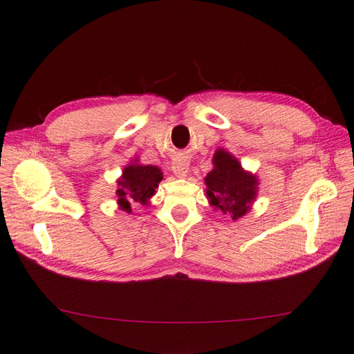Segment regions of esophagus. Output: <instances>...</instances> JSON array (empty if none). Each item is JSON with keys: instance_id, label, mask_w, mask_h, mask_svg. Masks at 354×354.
Returning a JSON list of instances; mask_svg holds the SVG:
<instances>
[{"instance_id": "esophagus-1", "label": "esophagus", "mask_w": 354, "mask_h": 354, "mask_svg": "<svg viewBox=\"0 0 354 354\" xmlns=\"http://www.w3.org/2000/svg\"><path fill=\"white\" fill-rule=\"evenodd\" d=\"M188 161L185 158H178L171 162V171H174L176 178H185L188 175Z\"/></svg>"}]
</instances>
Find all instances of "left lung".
<instances>
[{
    "mask_svg": "<svg viewBox=\"0 0 354 354\" xmlns=\"http://www.w3.org/2000/svg\"><path fill=\"white\" fill-rule=\"evenodd\" d=\"M214 169L206 175V194L209 203L223 214L238 220L245 215L256 201L259 179L242 169L230 152L216 149L212 158Z\"/></svg>",
    "mask_w": 354,
    "mask_h": 354,
    "instance_id": "1",
    "label": "left lung"
}]
</instances>
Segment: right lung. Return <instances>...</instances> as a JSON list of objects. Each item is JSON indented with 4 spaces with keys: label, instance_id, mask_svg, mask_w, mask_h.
Instances as JSON below:
<instances>
[{
    "label": "right lung",
    "instance_id": "1",
    "mask_svg": "<svg viewBox=\"0 0 354 354\" xmlns=\"http://www.w3.org/2000/svg\"><path fill=\"white\" fill-rule=\"evenodd\" d=\"M161 179L162 174L158 167L143 166L134 160L131 165L124 167L122 176L118 179V205L125 212H131L133 202L148 205Z\"/></svg>",
    "mask_w": 354,
    "mask_h": 354
}]
</instances>
